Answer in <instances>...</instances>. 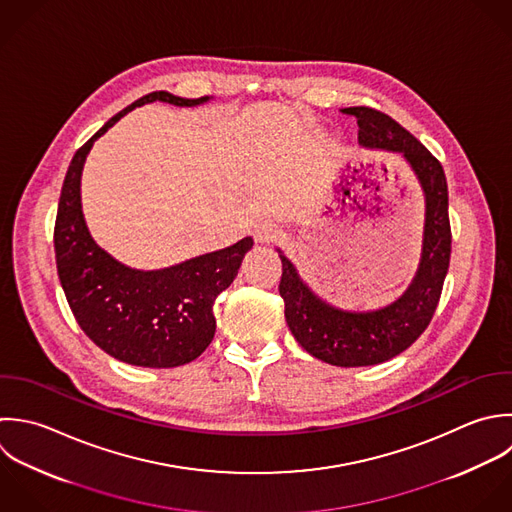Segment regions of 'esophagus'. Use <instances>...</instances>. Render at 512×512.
<instances>
[{"instance_id":"34e87169","label":"esophagus","mask_w":512,"mask_h":512,"mask_svg":"<svg viewBox=\"0 0 512 512\" xmlns=\"http://www.w3.org/2000/svg\"><path fill=\"white\" fill-rule=\"evenodd\" d=\"M279 235H281V229L271 219H263L253 225V237L257 243H273L275 239H279Z\"/></svg>"}]
</instances>
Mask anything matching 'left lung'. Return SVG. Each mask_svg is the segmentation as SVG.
<instances>
[{"label": "left lung", "instance_id": "obj_1", "mask_svg": "<svg viewBox=\"0 0 512 512\" xmlns=\"http://www.w3.org/2000/svg\"><path fill=\"white\" fill-rule=\"evenodd\" d=\"M357 117L359 143L369 149L401 153L425 193V233L417 275L391 305L375 311H345L317 297L283 255L279 293L285 319L297 343L313 357L337 367L385 363L409 349L429 327L441 299L451 261L449 189L439 159L393 117L373 107H347Z\"/></svg>", "mask_w": 512, "mask_h": 512}]
</instances>
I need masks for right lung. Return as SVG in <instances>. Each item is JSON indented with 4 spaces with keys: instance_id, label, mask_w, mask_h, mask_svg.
I'll use <instances>...</instances> for the list:
<instances>
[{
    "instance_id": "right-lung-1",
    "label": "right lung",
    "mask_w": 512,
    "mask_h": 512,
    "mask_svg": "<svg viewBox=\"0 0 512 512\" xmlns=\"http://www.w3.org/2000/svg\"><path fill=\"white\" fill-rule=\"evenodd\" d=\"M207 99H183L167 91L143 95L113 115L75 151L63 179L53 229L63 293L83 333L107 355L129 365L179 367L209 347L215 335V299L237 277L253 239L245 237L231 247L167 269L125 267L105 253L87 231L79 195L83 163L93 141L127 111L151 101L193 107Z\"/></svg>"
}]
</instances>
